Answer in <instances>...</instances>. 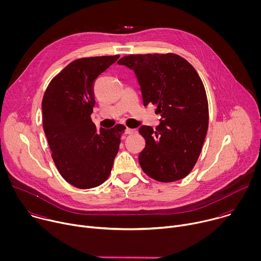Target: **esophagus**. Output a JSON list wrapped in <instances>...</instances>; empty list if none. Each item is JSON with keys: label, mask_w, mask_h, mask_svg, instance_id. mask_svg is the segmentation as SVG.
Wrapping results in <instances>:
<instances>
[{"label": "esophagus", "mask_w": 261, "mask_h": 261, "mask_svg": "<svg viewBox=\"0 0 261 261\" xmlns=\"http://www.w3.org/2000/svg\"><path fill=\"white\" fill-rule=\"evenodd\" d=\"M135 132H136V130L135 129H131V128H126V130H125L126 134H133Z\"/></svg>", "instance_id": "obj_1"}]
</instances>
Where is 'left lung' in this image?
<instances>
[{
	"label": "left lung",
	"mask_w": 261,
	"mask_h": 261,
	"mask_svg": "<svg viewBox=\"0 0 261 261\" xmlns=\"http://www.w3.org/2000/svg\"><path fill=\"white\" fill-rule=\"evenodd\" d=\"M134 70L143 104L156 106L161 124L138 132L145 147L138 161L150 177L171 182L187 176L196 164L208 128V103L194 67L175 54L125 56L118 62Z\"/></svg>",
	"instance_id": "left-lung-1"
}]
</instances>
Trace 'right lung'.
I'll use <instances>...</instances> for the list:
<instances>
[{
	"instance_id": "add662e5",
	"label": "right lung",
	"mask_w": 261,
	"mask_h": 261,
	"mask_svg": "<svg viewBox=\"0 0 261 261\" xmlns=\"http://www.w3.org/2000/svg\"><path fill=\"white\" fill-rule=\"evenodd\" d=\"M120 58L102 56L71 62L49 83L42 99L43 129L63 178L91 189L109 176L126 127L97 130L91 115L96 79Z\"/></svg>"
}]
</instances>
